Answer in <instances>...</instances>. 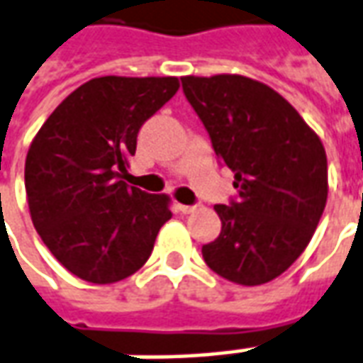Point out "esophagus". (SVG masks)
<instances>
[{"mask_svg":"<svg viewBox=\"0 0 363 363\" xmlns=\"http://www.w3.org/2000/svg\"><path fill=\"white\" fill-rule=\"evenodd\" d=\"M177 208L181 210L182 214H192L196 210V206H186V204H177Z\"/></svg>","mask_w":363,"mask_h":363,"instance_id":"1","label":"esophagus"}]
</instances>
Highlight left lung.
Segmentation results:
<instances>
[{
	"label": "left lung",
	"instance_id": "8db88e82",
	"mask_svg": "<svg viewBox=\"0 0 363 363\" xmlns=\"http://www.w3.org/2000/svg\"><path fill=\"white\" fill-rule=\"evenodd\" d=\"M184 96L210 133L240 192L216 204L222 232L202 245L220 277L269 283L305 252L328 196L323 141L273 88L240 74L182 76Z\"/></svg>",
	"mask_w": 363,
	"mask_h": 363
}]
</instances>
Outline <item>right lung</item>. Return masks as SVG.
Instances as JSON below:
<instances>
[{
	"label": "right lung",
	"instance_id": "obj_1",
	"mask_svg": "<svg viewBox=\"0 0 363 363\" xmlns=\"http://www.w3.org/2000/svg\"><path fill=\"white\" fill-rule=\"evenodd\" d=\"M177 76H100L50 113L25 159L35 230L72 275L110 285L141 269L171 199L121 181L138 133L179 90Z\"/></svg>",
	"mask_w": 363,
	"mask_h": 363
}]
</instances>
